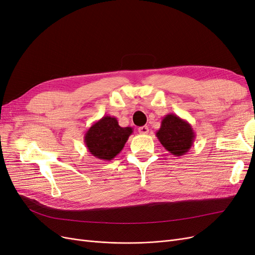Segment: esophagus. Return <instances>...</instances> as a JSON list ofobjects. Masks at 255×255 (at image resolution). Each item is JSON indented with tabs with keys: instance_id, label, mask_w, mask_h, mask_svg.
I'll use <instances>...</instances> for the list:
<instances>
[{
	"instance_id": "1",
	"label": "esophagus",
	"mask_w": 255,
	"mask_h": 255,
	"mask_svg": "<svg viewBox=\"0 0 255 255\" xmlns=\"http://www.w3.org/2000/svg\"><path fill=\"white\" fill-rule=\"evenodd\" d=\"M138 132H139L140 134H148L149 133V128L146 126L140 127L139 128H138Z\"/></svg>"
}]
</instances>
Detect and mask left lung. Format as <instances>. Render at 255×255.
Masks as SVG:
<instances>
[{
  "label": "left lung",
  "instance_id": "8db88e82",
  "mask_svg": "<svg viewBox=\"0 0 255 255\" xmlns=\"http://www.w3.org/2000/svg\"><path fill=\"white\" fill-rule=\"evenodd\" d=\"M156 137L169 153L182 156L190 150L196 134L189 122L174 114H168L161 120Z\"/></svg>",
  "mask_w": 255,
  "mask_h": 255
}]
</instances>
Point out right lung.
I'll return each instance as SVG.
<instances>
[{
	"label": "right lung",
	"instance_id": "obj_1",
	"mask_svg": "<svg viewBox=\"0 0 255 255\" xmlns=\"http://www.w3.org/2000/svg\"><path fill=\"white\" fill-rule=\"evenodd\" d=\"M132 133L133 128H121L117 118L104 116L86 130L84 141L92 156L112 160L122 151Z\"/></svg>",
	"mask_w": 255,
	"mask_h": 255
}]
</instances>
